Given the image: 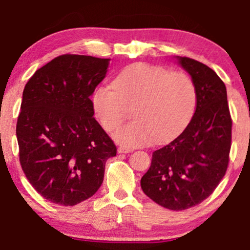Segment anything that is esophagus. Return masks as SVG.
Returning a JSON list of instances; mask_svg holds the SVG:
<instances>
[{
    "label": "esophagus",
    "mask_w": 250,
    "mask_h": 250,
    "mask_svg": "<svg viewBox=\"0 0 250 250\" xmlns=\"http://www.w3.org/2000/svg\"><path fill=\"white\" fill-rule=\"evenodd\" d=\"M117 151H119L120 154H127V153H130V151H133V148H127V147H119L117 148Z\"/></svg>",
    "instance_id": "obj_1"
}]
</instances>
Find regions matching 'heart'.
Instances as JSON below:
<instances>
[{
	"label": "heart",
	"instance_id": "obj_1",
	"mask_svg": "<svg viewBox=\"0 0 250 250\" xmlns=\"http://www.w3.org/2000/svg\"><path fill=\"white\" fill-rule=\"evenodd\" d=\"M93 105L107 131L120 127L133 109L135 121L114 134L123 147H140L154 140L165 143L176 137L190 121L196 105V88L185 71L135 63L117 76L114 87L96 89Z\"/></svg>",
	"mask_w": 250,
	"mask_h": 250
}]
</instances>
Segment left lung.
<instances>
[{
	"instance_id": "obj_1",
	"label": "left lung",
	"mask_w": 250,
	"mask_h": 250,
	"mask_svg": "<svg viewBox=\"0 0 250 250\" xmlns=\"http://www.w3.org/2000/svg\"><path fill=\"white\" fill-rule=\"evenodd\" d=\"M177 59L195 83L196 109L185 130L154 151L141 187L157 205L185 210L207 199L225 176L233 121L226 85L216 73L196 60Z\"/></svg>"
}]
</instances>
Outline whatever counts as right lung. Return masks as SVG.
Listing matches in <instances>:
<instances>
[{
    "instance_id": "1",
    "label": "right lung",
    "mask_w": 250,
    "mask_h": 250,
    "mask_svg": "<svg viewBox=\"0 0 250 250\" xmlns=\"http://www.w3.org/2000/svg\"><path fill=\"white\" fill-rule=\"evenodd\" d=\"M109 59L64 54L36 70L25 84L16 125L20 163L45 200L75 206L99 190L113 140L94 117L90 96Z\"/></svg>"
}]
</instances>
